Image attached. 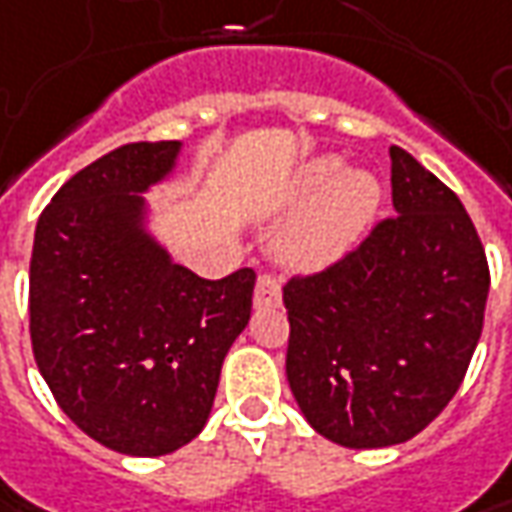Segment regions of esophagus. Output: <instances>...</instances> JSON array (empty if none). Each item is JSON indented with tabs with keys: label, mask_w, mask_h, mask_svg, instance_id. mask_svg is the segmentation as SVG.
Wrapping results in <instances>:
<instances>
[{
	"label": "esophagus",
	"mask_w": 512,
	"mask_h": 512,
	"mask_svg": "<svg viewBox=\"0 0 512 512\" xmlns=\"http://www.w3.org/2000/svg\"><path fill=\"white\" fill-rule=\"evenodd\" d=\"M277 303H280V283L269 274H260L255 283V309H269Z\"/></svg>",
	"instance_id": "obj_1"
}]
</instances>
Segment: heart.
<instances>
[{
  "label": "heart",
  "instance_id": "obj_1",
  "mask_svg": "<svg viewBox=\"0 0 512 512\" xmlns=\"http://www.w3.org/2000/svg\"><path fill=\"white\" fill-rule=\"evenodd\" d=\"M382 201L368 172H343L337 158H314L297 172L291 206H309L283 235V257L297 269H326L343 260L365 235Z\"/></svg>",
  "mask_w": 512,
  "mask_h": 512
}]
</instances>
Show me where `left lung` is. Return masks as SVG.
Returning a JSON list of instances; mask_svg holds the SVG:
<instances>
[{
	"label": "left lung",
	"mask_w": 512,
	"mask_h": 512,
	"mask_svg": "<svg viewBox=\"0 0 512 512\" xmlns=\"http://www.w3.org/2000/svg\"><path fill=\"white\" fill-rule=\"evenodd\" d=\"M394 218L357 252L283 289L286 377L320 436L354 450L425 431L465 379L490 272L462 201L391 147Z\"/></svg>",
	"instance_id": "left-lung-1"
}]
</instances>
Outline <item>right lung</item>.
I'll return each instance as SVG.
<instances>
[{"label": "right lung", "instance_id": "obj_1", "mask_svg": "<svg viewBox=\"0 0 512 512\" xmlns=\"http://www.w3.org/2000/svg\"><path fill=\"white\" fill-rule=\"evenodd\" d=\"M184 141L124 144L47 203L30 257V340L53 397L90 439L167 456L203 431L255 272L203 280L152 232L147 192Z\"/></svg>", "mask_w": 512, "mask_h": 512}]
</instances>
